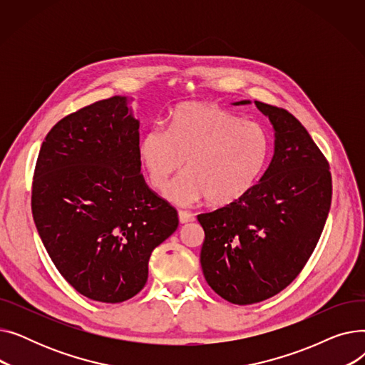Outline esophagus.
<instances>
[{
  "instance_id": "34e87169",
  "label": "esophagus",
  "mask_w": 365,
  "mask_h": 365,
  "mask_svg": "<svg viewBox=\"0 0 365 365\" xmlns=\"http://www.w3.org/2000/svg\"><path fill=\"white\" fill-rule=\"evenodd\" d=\"M195 220V216L192 213H187V212H179V222L182 225L185 223H189V222H194Z\"/></svg>"
}]
</instances>
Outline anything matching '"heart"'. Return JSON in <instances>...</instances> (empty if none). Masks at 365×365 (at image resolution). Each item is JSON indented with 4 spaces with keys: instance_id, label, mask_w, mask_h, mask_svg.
<instances>
[{
    "instance_id": "1",
    "label": "heart",
    "mask_w": 365,
    "mask_h": 365,
    "mask_svg": "<svg viewBox=\"0 0 365 365\" xmlns=\"http://www.w3.org/2000/svg\"><path fill=\"white\" fill-rule=\"evenodd\" d=\"M269 153V134L260 124L202 102L180 105L168 130L153 127L138 145L148 182L157 190H164L186 161L187 173L165 192L178 205L204 198L217 207L237 202L257 183Z\"/></svg>"
}]
</instances>
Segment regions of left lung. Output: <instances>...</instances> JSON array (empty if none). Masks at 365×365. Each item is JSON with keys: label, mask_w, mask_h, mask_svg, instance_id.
<instances>
[{"label": "left lung", "mask_w": 365, "mask_h": 365, "mask_svg": "<svg viewBox=\"0 0 365 365\" xmlns=\"http://www.w3.org/2000/svg\"><path fill=\"white\" fill-rule=\"evenodd\" d=\"M255 105L274 128L269 165L245 197L198 215L205 234L200 256L204 278L235 304L269 299L299 275L331 204L330 167L308 130L285 109Z\"/></svg>", "instance_id": "8db88e82"}]
</instances>
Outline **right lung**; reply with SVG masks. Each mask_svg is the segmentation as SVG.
I'll return each instance as SVG.
<instances>
[{
  "mask_svg": "<svg viewBox=\"0 0 365 365\" xmlns=\"http://www.w3.org/2000/svg\"><path fill=\"white\" fill-rule=\"evenodd\" d=\"M130 102L113 96L57 123L32 183L34 222L57 271L103 303L143 289L153 248L179 226L176 210L140 175V123Z\"/></svg>",
  "mask_w": 365,
  "mask_h": 365,
  "instance_id": "obj_1",
  "label": "right lung"
}]
</instances>
